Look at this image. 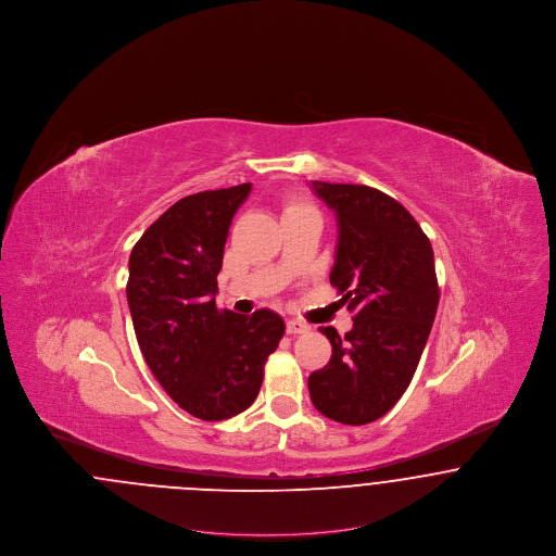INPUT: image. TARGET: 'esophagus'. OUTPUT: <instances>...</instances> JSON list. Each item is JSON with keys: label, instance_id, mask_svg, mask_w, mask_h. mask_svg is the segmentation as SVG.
I'll use <instances>...</instances> for the list:
<instances>
[{"label": "esophagus", "instance_id": "1", "mask_svg": "<svg viewBox=\"0 0 556 556\" xmlns=\"http://www.w3.org/2000/svg\"><path fill=\"white\" fill-rule=\"evenodd\" d=\"M286 329H288L290 336H300V333H308L311 331V327L306 323H302V320H288Z\"/></svg>", "mask_w": 556, "mask_h": 556}]
</instances>
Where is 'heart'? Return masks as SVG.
Listing matches in <instances>:
<instances>
[{
	"label": "heart",
	"mask_w": 556,
	"mask_h": 556,
	"mask_svg": "<svg viewBox=\"0 0 556 556\" xmlns=\"http://www.w3.org/2000/svg\"><path fill=\"white\" fill-rule=\"evenodd\" d=\"M300 212H315V208L302 200H290L283 208V216H290V214H300Z\"/></svg>",
	"instance_id": "b5f03b06"
}]
</instances>
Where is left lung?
<instances>
[{"label": "left lung", "instance_id": "8db88e82", "mask_svg": "<svg viewBox=\"0 0 556 556\" xmlns=\"http://www.w3.org/2000/svg\"><path fill=\"white\" fill-rule=\"evenodd\" d=\"M313 189L338 218L329 281L354 327L345 336L320 327L333 352L311 372L308 392L318 413L338 424H372L406 392L421 361L440 302L433 250L388 193L323 181Z\"/></svg>", "mask_w": 556, "mask_h": 556}]
</instances>
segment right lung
Here are the masks:
<instances>
[{
    "label": "right lung",
    "instance_id": "obj_1",
    "mask_svg": "<svg viewBox=\"0 0 556 556\" xmlns=\"http://www.w3.org/2000/svg\"><path fill=\"white\" fill-rule=\"evenodd\" d=\"M250 189L179 200L129 258L127 302L141 354L164 392L202 421L231 419L256 400L266 358L286 333L273 311L236 315L214 300L231 218Z\"/></svg>",
    "mask_w": 556,
    "mask_h": 556
}]
</instances>
